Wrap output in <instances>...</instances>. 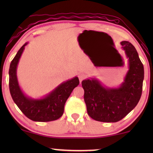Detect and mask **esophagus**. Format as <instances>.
I'll use <instances>...</instances> for the list:
<instances>
[{
    "label": "esophagus",
    "instance_id": "obj_1",
    "mask_svg": "<svg viewBox=\"0 0 153 153\" xmlns=\"http://www.w3.org/2000/svg\"><path fill=\"white\" fill-rule=\"evenodd\" d=\"M79 81H80V82H81V81H82L83 79H84L85 78V74H83V73H80V74H79Z\"/></svg>",
    "mask_w": 153,
    "mask_h": 153
}]
</instances>
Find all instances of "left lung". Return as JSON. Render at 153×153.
<instances>
[{
  "label": "left lung",
  "mask_w": 153,
  "mask_h": 153,
  "mask_svg": "<svg viewBox=\"0 0 153 153\" xmlns=\"http://www.w3.org/2000/svg\"><path fill=\"white\" fill-rule=\"evenodd\" d=\"M120 45L128 59V70L119 86H106L97 78H89L81 82L88 114L100 122L116 123L122 120L135 108L141 96L143 64L130 42L123 41Z\"/></svg>",
  "instance_id": "obj_1"
}]
</instances>
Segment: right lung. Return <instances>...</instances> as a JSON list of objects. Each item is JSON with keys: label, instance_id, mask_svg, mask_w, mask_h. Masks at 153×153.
Masks as SVG:
<instances>
[{"label": "right lung", "instance_id": "add662e5", "mask_svg": "<svg viewBox=\"0 0 153 153\" xmlns=\"http://www.w3.org/2000/svg\"><path fill=\"white\" fill-rule=\"evenodd\" d=\"M26 42L14 56L10 65L9 86L12 100L23 114L35 122H49L62 116L65 104L74 88L79 84L77 76L63 81L51 92L39 98L26 95L21 88L17 78V66Z\"/></svg>", "mask_w": 153, "mask_h": 153}]
</instances>
